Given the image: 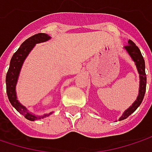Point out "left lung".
<instances>
[{"mask_svg": "<svg viewBox=\"0 0 152 152\" xmlns=\"http://www.w3.org/2000/svg\"><path fill=\"white\" fill-rule=\"evenodd\" d=\"M124 50L127 52V54L129 55L130 58H132V60L134 62L136 65L138 75H139V89H138V94L136 101L132 103V106H130L126 110H125V112L121 116V118L119 119V121H123L126 119L140 106V104L144 99V96L145 94V89H146L145 64L144 58L140 52V50L138 49V46L132 40H128L127 45L124 46Z\"/></svg>", "mask_w": 152, "mask_h": 152, "instance_id": "left-lung-1", "label": "left lung"}]
</instances>
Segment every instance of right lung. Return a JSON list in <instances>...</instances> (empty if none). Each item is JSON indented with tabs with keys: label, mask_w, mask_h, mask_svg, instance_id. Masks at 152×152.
Instances as JSON below:
<instances>
[{
	"label": "right lung",
	"mask_w": 152,
	"mask_h": 152,
	"mask_svg": "<svg viewBox=\"0 0 152 152\" xmlns=\"http://www.w3.org/2000/svg\"><path fill=\"white\" fill-rule=\"evenodd\" d=\"M50 39V36L46 33H38L33 36L30 37L26 41H24L20 47L17 50V51L13 55L10 61V65L8 71L6 76V85H7V94L8 100L11 103V105L14 108L21 113L23 116H25L26 119L31 121H34L36 120H41L45 117H48L52 113L50 112L49 113H45L44 115H36L32 113L31 112L28 111V109L23 106L17 99L16 94V85L18 83V79L20 74V70L22 68L23 64L31 52V50L37 44L46 42Z\"/></svg>",
	"instance_id": "right-lung-1"
}]
</instances>
